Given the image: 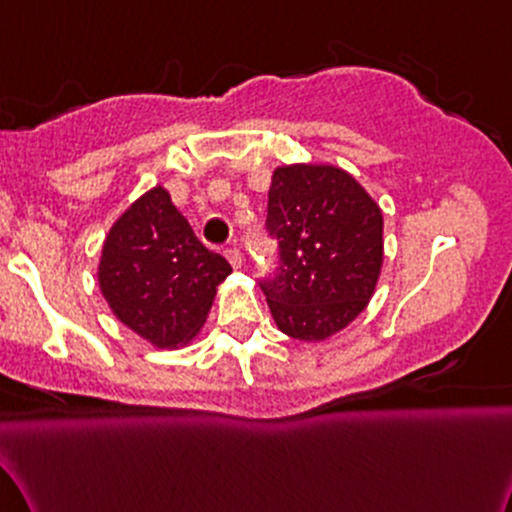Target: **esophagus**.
<instances>
[{
	"label": "esophagus",
	"instance_id": "esophagus-1",
	"mask_svg": "<svg viewBox=\"0 0 512 512\" xmlns=\"http://www.w3.org/2000/svg\"><path fill=\"white\" fill-rule=\"evenodd\" d=\"M225 256H227V261L232 263V268H242V263H244L242 251H239V249H227Z\"/></svg>",
	"mask_w": 512,
	"mask_h": 512
}]
</instances>
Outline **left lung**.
<instances>
[{
  "label": "left lung",
  "instance_id": "left-lung-1",
  "mask_svg": "<svg viewBox=\"0 0 512 512\" xmlns=\"http://www.w3.org/2000/svg\"><path fill=\"white\" fill-rule=\"evenodd\" d=\"M382 227L380 206L346 170L275 168L266 230L280 266L261 282L275 325L292 339L323 342L353 323L380 280Z\"/></svg>",
  "mask_w": 512,
  "mask_h": 512
}]
</instances>
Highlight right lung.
Instances as JSON below:
<instances>
[{
	"label": "right lung",
	"instance_id": "add662e5",
	"mask_svg": "<svg viewBox=\"0 0 512 512\" xmlns=\"http://www.w3.org/2000/svg\"><path fill=\"white\" fill-rule=\"evenodd\" d=\"M230 273L159 185L113 223L97 277L123 325L156 349H178L204 327L216 287Z\"/></svg>",
	"mask_w": 512,
	"mask_h": 512
}]
</instances>
